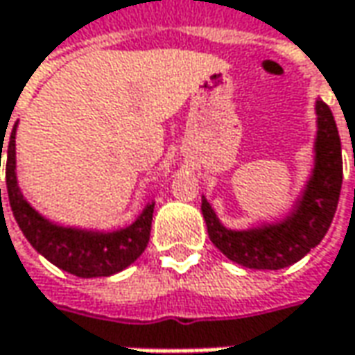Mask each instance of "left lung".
<instances>
[{
    "mask_svg": "<svg viewBox=\"0 0 355 355\" xmlns=\"http://www.w3.org/2000/svg\"><path fill=\"white\" fill-rule=\"evenodd\" d=\"M316 168L291 217L277 225L229 231L219 223L211 205L201 201L209 239L229 261L247 268L279 270L300 261L328 233L342 189V144L328 104L316 101Z\"/></svg>",
    "mask_w": 355,
    "mask_h": 355,
    "instance_id": "left-lung-1",
    "label": "left lung"
}]
</instances>
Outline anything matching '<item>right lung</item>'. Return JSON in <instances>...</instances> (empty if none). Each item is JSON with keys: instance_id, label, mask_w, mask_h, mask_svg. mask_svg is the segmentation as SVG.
<instances>
[{"instance_id": "obj_1", "label": "right lung", "mask_w": 355, "mask_h": 355, "mask_svg": "<svg viewBox=\"0 0 355 355\" xmlns=\"http://www.w3.org/2000/svg\"><path fill=\"white\" fill-rule=\"evenodd\" d=\"M15 128H17V122L11 130L6 148L7 196H9L13 217L23 231V235L33 245L35 251L41 252L55 266L80 279L110 277L132 265L148 247L154 203L146 205V209L140 213V217L132 225L120 231H112V233H87V231H76V229L49 223L47 219H43L21 196L17 178H15ZM6 132V128L0 130V166Z\"/></svg>"}]
</instances>
